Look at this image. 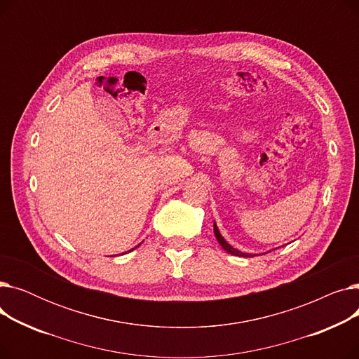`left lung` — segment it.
<instances>
[{
    "label": "left lung",
    "instance_id": "8db88e82",
    "mask_svg": "<svg viewBox=\"0 0 359 359\" xmlns=\"http://www.w3.org/2000/svg\"><path fill=\"white\" fill-rule=\"evenodd\" d=\"M214 233H215V237H217L218 243H219L221 246H222V249H224V250H227L230 255H234V256H243V257H249V256H252V255H248V253H241V252H238L237 249L231 248L230 244L222 238V236L219 234V231H218V229H217V225H215V224H214Z\"/></svg>",
    "mask_w": 359,
    "mask_h": 359
}]
</instances>
